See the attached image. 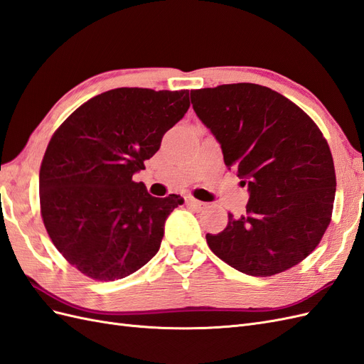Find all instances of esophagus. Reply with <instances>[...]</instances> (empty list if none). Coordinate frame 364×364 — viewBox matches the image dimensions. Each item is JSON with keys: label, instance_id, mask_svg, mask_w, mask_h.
<instances>
[{"label": "esophagus", "instance_id": "1", "mask_svg": "<svg viewBox=\"0 0 364 364\" xmlns=\"http://www.w3.org/2000/svg\"><path fill=\"white\" fill-rule=\"evenodd\" d=\"M185 202H186V205H188V206L196 208L197 211H202V209H205L208 206V203L200 202V200H196L194 197H185Z\"/></svg>", "mask_w": 364, "mask_h": 364}]
</instances>
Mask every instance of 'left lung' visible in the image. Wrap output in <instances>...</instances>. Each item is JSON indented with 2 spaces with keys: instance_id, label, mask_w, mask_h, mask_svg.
<instances>
[{
  "instance_id": "8db88e82",
  "label": "left lung",
  "mask_w": 364,
  "mask_h": 364,
  "mask_svg": "<svg viewBox=\"0 0 364 364\" xmlns=\"http://www.w3.org/2000/svg\"><path fill=\"white\" fill-rule=\"evenodd\" d=\"M196 115L245 179L246 213L228 214L208 246L230 267L272 277L299 264L331 222L336 170L322 132L299 106L255 83L191 91Z\"/></svg>"
}]
</instances>
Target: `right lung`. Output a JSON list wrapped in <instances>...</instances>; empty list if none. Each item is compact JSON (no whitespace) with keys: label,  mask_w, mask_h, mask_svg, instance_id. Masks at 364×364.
I'll list each match as a JSON object with an SVG mask.
<instances>
[{"label":"right lung","mask_w":364,"mask_h":364,"mask_svg":"<svg viewBox=\"0 0 364 364\" xmlns=\"http://www.w3.org/2000/svg\"><path fill=\"white\" fill-rule=\"evenodd\" d=\"M190 107V91L117 87L95 95L54 132L39 171L43 225L73 267L115 281L161 247L165 220L183 203L153 197L132 176Z\"/></svg>","instance_id":"1"}]
</instances>
